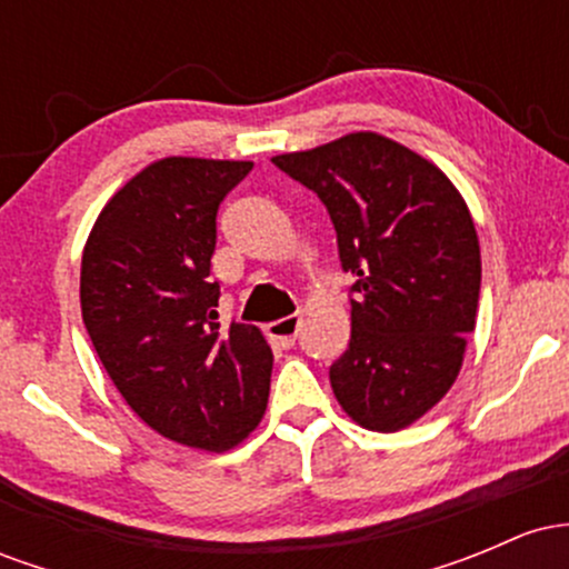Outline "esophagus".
Segmentation results:
<instances>
[{
    "label": "esophagus",
    "instance_id": "34e87169",
    "mask_svg": "<svg viewBox=\"0 0 569 569\" xmlns=\"http://www.w3.org/2000/svg\"><path fill=\"white\" fill-rule=\"evenodd\" d=\"M297 331H299V316H286L280 318V321L267 326V335H270V339L278 345V348H293V342H297Z\"/></svg>",
    "mask_w": 569,
    "mask_h": 569
}]
</instances>
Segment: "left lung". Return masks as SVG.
<instances>
[{"instance_id": "left-lung-1", "label": "left lung", "mask_w": 569, "mask_h": 569, "mask_svg": "<svg viewBox=\"0 0 569 569\" xmlns=\"http://www.w3.org/2000/svg\"><path fill=\"white\" fill-rule=\"evenodd\" d=\"M321 198L350 286V345L331 363L339 407L393 433L447 396L476 326L481 251L441 168L380 133L272 158Z\"/></svg>"}]
</instances>
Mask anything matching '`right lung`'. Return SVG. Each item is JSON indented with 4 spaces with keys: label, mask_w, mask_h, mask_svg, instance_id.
<instances>
[{
    "label": "right lung",
    "mask_w": 569,
    "mask_h": 569,
    "mask_svg": "<svg viewBox=\"0 0 569 569\" xmlns=\"http://www.w3.org/2000/svg\"><path fill=\"white\" fill-rule=\"evenodd\" d=\"M253 162L166 158L98 213L82 251V321L128 407L176 443L224 452L264 417L272 350L219 326L217 213Z\"/></svg>",
    "instance_id": "1"
}]
</instances>
